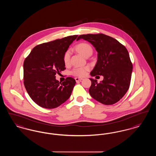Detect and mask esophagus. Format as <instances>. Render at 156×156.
I'll return each mask as SVG.
<instances>
[{"mask_svg":"<svg viewBox=\"0 0 156 156\" xmlns=\"http://www.w3.org/2000/svg\"><path fill=\"white\" fill-rule=\"evenodd\" d=\"M75 81H76V82H78L81 81L83 79L81 78H78V77H76V78H75Z\"/></svg>","mask_w":156,"mask_h":156,"instance_id":"34e87169","label":"esophagus"}]
</instances>
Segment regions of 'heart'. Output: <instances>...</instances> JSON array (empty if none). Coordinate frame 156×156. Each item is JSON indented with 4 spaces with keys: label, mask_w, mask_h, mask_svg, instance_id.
I'll list each match as a JSON object with an SVG mask.
<instances>
[{
    "label": "heart",
    "mask_w": 156,
    "mask_h": 156,
    "mask_svg": "<svg viewBox=\"0 0 156 156\" xmlns=\"http://www.w3.org/2000/svg\"><path fill=\"white\" fill-rule=\"evenodd\" d=\"M76 50L85 57H87L89 54H92V47L87 43H82L78 44L76 46ZM70 56L71 51L69 50H67L63 55V61L66 65L69 63ZM89 70V67H75L72 69L71 73L76 76L82 77L87 74Z\"/></svg>",
    "instance_id": "b5f03b06"
}]
</instances>
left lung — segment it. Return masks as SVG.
<instances>
[{
	"label": "left lung",
	"mask_w": 156,
	"mask_h": 156,
	"mask_svg": "<svg viewBox=\"0 0 156 156\" xmlns=\"http://www.w3.org/2000/svg\"><path fill=\"white\" fill-rule=\"evenodd\" d=\"M81 38L90 43L98 52L97 64L90 75L104 76V80L100 83L90 78V96L106 105L118 102L130 84L133 65L128 51L117 40L104 34L80 35L76 41Z\"/></svg>",
	"instance_id": "obj_1"
}]
</instances>
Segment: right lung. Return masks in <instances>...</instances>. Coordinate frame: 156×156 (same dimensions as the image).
I'll return each instance as SVG.
<instances>
[{
    "mask_svg": "<svg viewBox=\"0 0 156 156\" xmlns=\"http://www.w3.org/2000/svg\"><path fill=\"white\" fill-rule=\"evenodd\" d=\"M78 35L69 36L37 45L26 58L23 64V80L31 99L38 106L54 109L70 97L75 80L67 77L59 82L55 75L64 71L63 55Z\"/></svg>",
    "mask_w": 156,
    "mask_h": 156,
    "instance_id": "obj_1",
    "label": "right lung"
}]
</instances>
